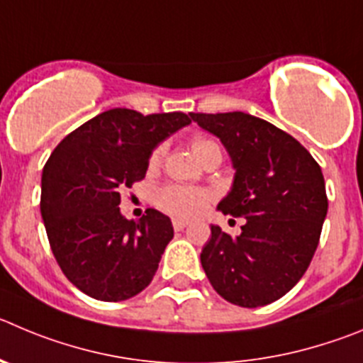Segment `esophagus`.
I'll return each instance as SVG.
<instances>
[{
    "instance_id": "1",
    "label": "esophagus",
    "mask_w": 363,
    "mask_h": 363,
    "mask_svg": "<svg viewBox=\"0 0 363 363\" xmlns=\"http://www.w3.org/2000/svg\"><path fill=\"white\" fill-rule=\"evenodd\" d=\"M187 225H189V221H185V219H178V218L172 219V227H174V230H178V232L184 230Z\"/></svg>"
}]
</instances>
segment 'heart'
<instances>
[{"label": "heart", "mask_w": 363, "mask_h": 363, "mask_svg": "<svg viewBox=\"0 0 363 363\" xmlns=\"http://www.w3.org/2000/svg\"><path fill=\"white\" fill-rule=\"evenodd\" d=\"M218 147V144L203 136H198L192 140V151L198 155V158H203L211 149ZM165 155V144H158L149 155V169L160 167ZM211 201V194L203 189L198 187H184V185H169V187L160 189L156 194V205L167 214L174 218L191 219L194 216L201 214L203 208Z\"/></svg>", "instance_id": "obj_1"}]
</instances>
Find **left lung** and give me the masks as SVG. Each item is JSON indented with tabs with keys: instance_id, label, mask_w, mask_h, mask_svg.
<instances>
[{
	"instance_id": "8db88e82",
	"label": "left lung",
	"mask_w": 363,
	"mask_h": 363,
	"mask_svg": "<svg viewBox=\"0 0 363 363\" xmlns=\"http://www.w3.org/2000/svg\"><path fill=\"white\" fill-rule=\"evenodd\" d=\"M191 118L218 136L235 169L218 208L247 219L235 238L212 225L201 266L225 301L241 308L270 304L301 281L318 247L328 214L320 165L294 136L248 113Z\"/></svg>"
}]
</instances>
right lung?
Here are the masks:
<instances>
[{
    "instance_id": "right-lung-1",
    "label": "right lung",
    "mask_w": 363,
    "mask_h": 363,
    "mask_svg": "<svg viewBox=\"0 0 363 363\" xmlns=\"http://www.w3.org/2000/svg\"><path fill=\"white\" fill-rule=\"evenodd\" d=\"M189 124L182 111L115 108L53 149L43 169L41 216L55 261L82 294L118 302L152 281L172 223L155 208L129 221L118 208L121 192L145 178L152 149Z\"/></svg>"
}]
</instances>
